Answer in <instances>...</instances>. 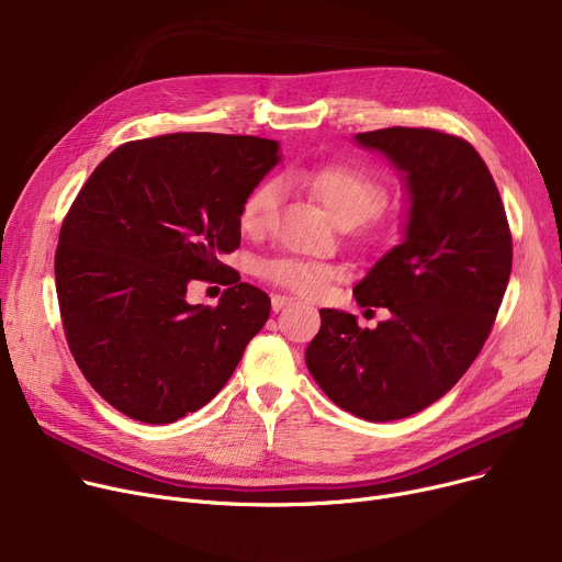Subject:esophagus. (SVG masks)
<instances>
[{
	"instance_id": "34e87169",
	"label": "esophagus",
	"mask_w": 562,
	"mask_h": 562,
	"mask_svg": "<svg viewBox=\"0 0 562 562\" xmlns=\"http://www.w3.org/2000/svg\"><path fill=\"white\" fill-rule=\"evenodd\" d=\"M271 305H273V312H280V310H284L286 305H293V299H289V296H276L271 299Z\"/></svg>"
}]
</instances>
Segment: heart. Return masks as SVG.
I'll return each mask as SVG.
<instances>
[{"mask_svg":"<svg viewBox=\"0 0 562 562\" xmlns=\"http://www.w3.org/2000/svg\"><path fill=\"white\" fill-rule=\"evenodd\" d=\"M286 182L316 198L341 227H352L375 216L385 206V187L373 172L346 164L305 166L286 172ZM282 189L276 180L259 182L244 200L239 225L246 234L259 236L276 223ZM261 276L301 296H318L335 276L333 266L296 257H276L261 263Z\"/></svg>","mask_w":562,"mask_h":562,"instance_id":"b5f03b06","label":"heart"}]
</instances>
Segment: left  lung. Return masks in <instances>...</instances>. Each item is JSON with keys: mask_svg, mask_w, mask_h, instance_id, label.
I'll return each mask as SVG.
<instances>
[{"mask_svg": "<svg viewBox=\"0 0 562 562\" xmlns=\"http://www.w3.org/2000/svg\"><path fill=\"white\" fill-rule=\"evenodd\" d=\"M398 172L407 212L403 239L352 293L385 307L373 330L358 316L321 310L305 364L326 396L367 422L417 415L445 396L481 352L513 269L506 210L481 155L435 130L356 134Z\"/></svg>", "mask_w": 562, "mask_h": 562, "instance_id": "obj_1", "label": "left lung"}]
</instances>
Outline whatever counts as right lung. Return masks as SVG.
Listing matches in <instances>:
<instances>
[{
  "mask_svg": "<svg viewBox=\"0 0 562 562\" xmlns=\"http://www.w3.org/2000/svg\"><path fill=\"white\" fill-rule=\"evenodd\" d=\"M280 159V143L259 136L166 134L115 147L79 191L58 234V307L81 373L123 415H191L263 328L271 299L221 259ZM193 279L228 284L216 308L186 301Z\"/></svg>",
  "mask_w": 562,
  "mask_h": 562,
  "instance_id": "obj_1",
  "label": "right lung"
}]
</instances>
